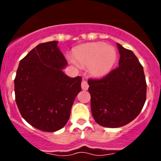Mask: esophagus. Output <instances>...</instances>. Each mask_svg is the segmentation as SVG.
Listing matches in <instances>:
<instances>
[{"label": "esophagus", "instance_id": "obj_1", "mask_svg": "<svg viewBox=\"0 0 161 161\" xmlns=\"http://www.w3.org/2000/svg\"><path fill=\"white\" fill-rule=\"evenodd\" d=\"M89 88V84L88 82H86V80H82V89L84 90H87Z\"/></svg>", "mask_w": 161, "mask_h": 161}]
</instances>
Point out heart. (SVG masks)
Listing matches in <instances>:
<instances>
[{
	"mask_svg": "<svg viewBox=\"0 0 161 161\" xmlns=\"http://www.w3.org/2000/svg\"><path fill=\"white\" fill-rule=\"evenodd\" d=\"M74 59L71 62L75 66H90V71L94 76H102L109 72L117 59L116 50L104 43L82 44L75 49Z\"/></svg>",
	"mask_w": 161,
	"mask_h": 161,
	"instance_id": "obj_1",
	"label": "heart"
}]
</instances>
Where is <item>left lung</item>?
<instances>
[{
    "label": "left lung",
    "instance_id": "8db88e82",
    "mask_svg": "<svg viewBox=\"0 0 161 161\" xmlns=\"http://www.w3.org/2000/svg\"><path fill=\"white\" fill-rule=\"evenodd\" d=\"M118 67L104 77L90 79L91 111L96 122L108 128L129 124L142 111L147 98L143 68L132 51L117 43Z\"/></svg>",
    "mask_w": 161,
    "mask_h": 161
}]
</instances>
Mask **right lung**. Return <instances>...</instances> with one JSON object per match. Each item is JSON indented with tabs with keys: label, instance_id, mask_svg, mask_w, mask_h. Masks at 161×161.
Listing matches in <instances>:
<instances>
[{
	"label": "right lung",
	"instance_id": "add662e5",
	"mask_svg": "<svg viewBox=\"0 0 161 161\" xmlns=\"http://www.w3.org/2000/svg\"><path fill=\"white\" fill-rule=\"evenodd\" d=\"M67 61L58 41L40 43L19 62L14 94L22 118L32 127L56 131L68 122L82 78H70L62 69Z\"/></svg>",
	"mask_w": 161,
	"mask_h": 161
}]
</instances>
